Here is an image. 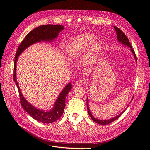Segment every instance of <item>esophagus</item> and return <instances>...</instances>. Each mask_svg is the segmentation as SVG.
Instances as JSON below:
<instances>
[{"mask_svg":"<svg viewBox=\"0 0 150 150\" xmlns=\"http://www.w3.org/2000/svg\"><path fill=\"white\" fill-rule=\"evenodd\" d=\"M76 85L78 86H82L83 84H84V81L83 80H81V79H79V80H77L76 81Z\"/></svg>","mask_w":150,"mask_h":150,"instance_id":"1","label":"esophagus"}]
</instances>
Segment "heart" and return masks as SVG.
<instances>
[{"label": "heart", "instance_id": "b5f03b06", "mask_svg": "<svg viewBox=\"0 0 150 150\" xmlns=\"http://www.w3.org/2000/svg\"><path fill=\"white\" fill-rule=\"evenodd\" d=\"M93 38V34L89 33L72 38L67 42L66 46V51L68 56L72 58L78 57L91 44ZM101 46L100 40H98L95 41L84 54V59L88 62H93L96 60L99 56Z\"/></svg>", "mask_w": 150, "mask_h": 150}]
</instances>
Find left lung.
I'll return each instance as SVG.
<instances>
[{"mask_svg": "<svg viewBox=\"0 0 150 150\" xmlns=\"http://www.w3.org/2000/svg\"><path fill=\"white\" fill-rule=\"evenodd\" d=\"M114 28L116 32V34H117V40H119V41L120 42H121L122 44L125 45V46H128L129 47L131 48V52H133V55H134V57L135 58V59L137 60V56H136V54H135V52L134 50L133 49V47L132 46H131V45L129 41V39H128V38L126 37V35L123 33V32H122L120 29H119L118 28H117V27L116 26H114ZM88 99L87 98V108H88V114L90 116L91 118L93 120V121L95 122H96V123L99 124V125H108V124H110L111 123V122H113L114 121H115L116 120H117V118H118L119 117L121 116V115L122 114V113L124 112V111H123L121 113H120V115H117L116 116L112 117V118L111 119H110V120H99V119H97L96 118V117H94L91 113L90 112V110H89V105H88Z\"/></svg>", "mask_w": 150, "mask_h": 150, "instance_id": "1", "label": "left lung"}]
</instances>
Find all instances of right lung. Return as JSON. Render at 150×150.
<instances>
[{"instance_id": "right-lung-1", "label": "right lung", "mask_w": 150, "mask_h": 150, "mask_svg": "<svg viewBox=\"0 0 150 150\" xmlns=\"http://www.w3.org/2000/svg\"><path fill=\"white\" fill-rule=\"evenodd\" d=\"M64 29V27L61 25H40L38 28L31 30L29 34L26 35L24 39L22 40L16 54L14 66H13V78L16 84L20 98V102L22 107L28 114L34 119L44 123H51L57 121L61 117L64 112L66 106V97L72 89L71 83L68 84L62 91L58 98L54 104V107L51 111L49 112L44 111L38 110L26 101L20 90L19 84L16 79V62L18 57L24 51L27 47H28L33 44L44 41H52L58 35L59 33Z\"/></svg>"}]
</instances>
